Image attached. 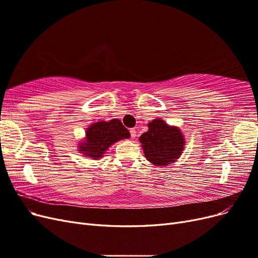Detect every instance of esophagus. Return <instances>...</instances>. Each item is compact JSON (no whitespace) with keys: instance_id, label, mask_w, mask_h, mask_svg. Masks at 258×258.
<instances>
[{"instance_id":"1","label":"esophagus","mask_w":258,"mask_h":258,"mask_svg":"<svg viewBox=\"0 0 258 258\" xmlns=\"http://www.w3.org/2000/svg\"><path fill=\"white\" fill-rule=\"evenodd\" d=\"M129 131H130L131 138H136V136H137V130H136L135 128H131Z\"/></svg>"}]
</instances>
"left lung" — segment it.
Masks as SVG:
<instances>
[{
	"instance_id": "left-lung-1",
	"label": "left lung",
	"mask_w": 258,
	"mask_h": 258,
	"mask_svg": "<svg viewBox=\"0 0 258 258\" xmlns=\"http://www.w3.org/2000/svg\"><path fill=\"white\" fill-rule=\"evenodd\" d=\"M146 159L156 166H167L175 161L184 148V138L176 127L161 119L148 123V131L140 137Z\"/></svg>"
}]
</instances>
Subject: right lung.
Returning <instances> with one entry per match:
<instances>
[{
  "mask_svg": "<svg viewBox=\"0 0 258 258\" xmlns=\"http://www.w3.org/2000/svg\"><path fill=\"white\" fill-rule=\"evenodd\" d=\"M130 137L127 128L119 119L99 121L92 123L86 131V141L81 143L80 151L93 159L102 157L113 143Z\"/></svg>",
  "mask_w": 258,
  "mask_h": 258,
  "instance_id": "add662e5",
  "label": "right lung"
}]
</instances>
